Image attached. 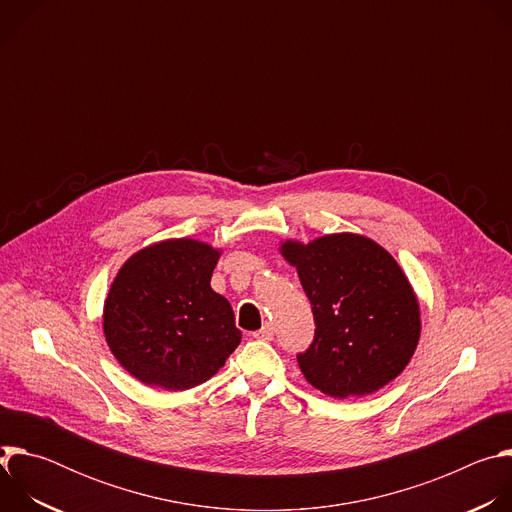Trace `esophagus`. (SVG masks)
<instances>
[{"label":"esophagus","mask_w":512,"mask_h":512,"mask_svg":"<svg viewBox=\"0 0 512 512\" xmlns=\"http://www.w3.org/2000/svg\"><path fill=\"white\" fill-rule=\"evenodd\" d=\"M255 338H259V340H273V326L271 324H265L261 330H257L255 334H253Z\"/></svg>","instance_id":"esophagus-1"}]
</instances>
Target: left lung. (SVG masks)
I'll list each match as a JSON object with an SVG mask.
<instances>
[{
    "instance_id": "left-lung-1",
    "label": "left lung",
    "mask_w": 512,
    "mask_h": 512,
    "mask_svg": "<svg viewBox=\"0 0 512 512\" xmlns=\"http://www.w3.org/2000/svg\"><path fill=\"white\" fill-rule=\"evenodd\" d=\"M298 269L316 334L298 354L306 381L324 395H371L397 379L421 334L419 302L393 255L369 237L336 233L279 247Z\"/></svg>"
}]
</instances>
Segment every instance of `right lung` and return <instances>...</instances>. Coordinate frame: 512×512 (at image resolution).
<instances>
[{
  "instance_id": "right-lung-1",
  "label": "right lung",
  "mask_w": 512,
  "mask_h": 512,
  "mask_svg": "<svg viewBox=\"0 0 512 512\" xmlns=\"http://www.w3.org/2000/svg\"><path fill=\"white\" fill-rule=\"evenodd\" d=\"M221 251L168 239L131 255L103 308L105 340L121 367L148 387L202 385L241 342L227 298L210 287Z\"/></svg>"
}]
</instances>
